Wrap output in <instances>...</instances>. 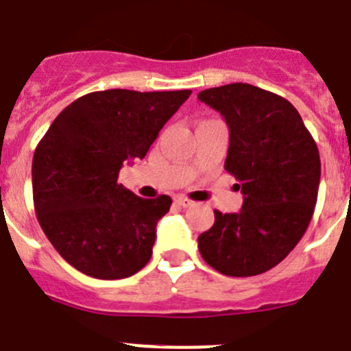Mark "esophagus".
Instances as JSON below:
<instances>
[{"label": "esophagus", "instance_id": "34e87169", "mask_svg": "<svg viewBox=\"0 0 351 351\" xmlns=\"http://www.w3.org/2000/svg\"><path fill=\"white\" fill-rule=\"evenodd\" d=\"M176 204L179 205V207H191L193 205V202L189 200V198H186V197H176Z\"/></svg>", "mask_w": 351, "mask_h": 351}]
</instances>
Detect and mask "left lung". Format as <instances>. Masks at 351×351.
I'll use <instances>...</instances> for the list:
<instances>
[{"label": "left lung", "mask_w": 351, "mask_h": 351, "mask_svg": "<svg viewBox=\"0 0 351 351\" xmlns=\"http://www.w3.org/2000/svg\"><path fill=\"white\" fill-rule=\"evenodd\" d=\"M198 99L230 128L224 169L242 189L240 212L214 210L198 237L208 266L228 276H254L284 261L303 239L320 184V156L287 99L249 83L202 90Z\"/></svg>", "instance_id": "left-lung-1"}]
</instances>
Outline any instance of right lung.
Returning <instances> with one entry per match:
<instances>
[{"label": "right lung", "mask_w": 351, "mask_h": 351, "mask_svg": "<svg viewBox=\"0 0 351 351\" xmlns=\"http://www.w3.org/2000/svg\"><path fill=\"white\" fill-rule=\"evenodd\" d=\"M191 90L112 88L71 102L33 158L34 210L57 252L101 280L127 278L153 254L156 224L172 200L139 198L118 184L125 163L144 158Z\"/></svg>", "instance_id": "obj_1"}]
</instances>
